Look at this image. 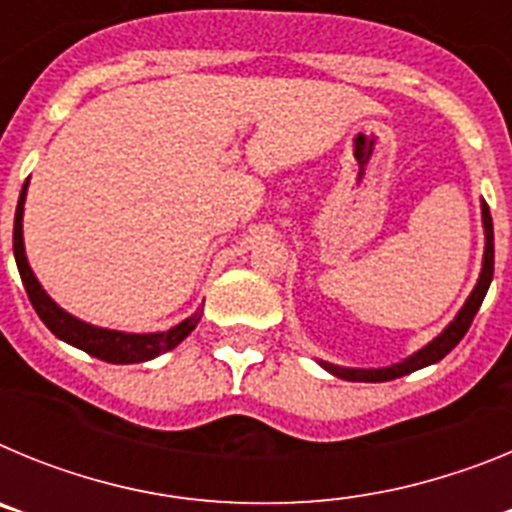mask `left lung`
Segmentation results:
<instances>
[{"label": "left lung", "mask_w": 512, "mask_h": 512, "mask_svg": "<svg viewBox=\"0 0 512 512\" xmlns=\"http://www.w3.org/2000/svg\"><path fill=\"white\" fill-rule=\"evenodd\" d=\"M482 228H485V253H482V269H479L477 284H474L472 295L467 297V302H464L461 310L456 312V318L451 320L431 343H425L423 348H418V351L410 354L408 359L397 361V364L392 366H379V369H351V366H338L323 359H318V364L323 366L325 372H330L338 379H346V382H390V379L405 377V374L418 372L423 366H431L436 364V361H441L443 356L449 354L451 348L464 338V333H467L469 325H472L474 315H477L479 305L485 300L487 289H490L492 282V271H495V233H492L490 207H487L485 200H482Z\"/></svg>", "instance_id": "left-lung-1"}]
</instances>
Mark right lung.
Wrapping results in <instances>:
<instances>
[{
    "instance_id": "add662e5",
    "label": "right lung",
    "mask_w": 512,
    "mask_h": 512,
    "mask_svg": "<svg viewBox=\"0 0 512 512\" xmlns=\"http://www.w3.org/2000/svg\"><path fill=\"white\" fill-rule=\"evenodd\" d=\"M27 179L22 184L20 200H17V212H15V233H12V248H15V261L17 269H20V279L25 284V292L33 302L38 318L48 325L53 336L61 338V341L71 343V346L87 351L94 359H102L107 364H140V361H151L156 356L166 354L171 348H176L184 338L197 328L202 318V310L197 307V312H192L187 320H182L179 325L169 330H158V333H125V330H110L99 328V325L84 323L76 315L63 310L61 305L51 300V295L45 292L43 284L38 282V277L33 274L30 264H27L25 253V238H22V215H25V197H27Z\"/></svg>"
}]
</instances>
